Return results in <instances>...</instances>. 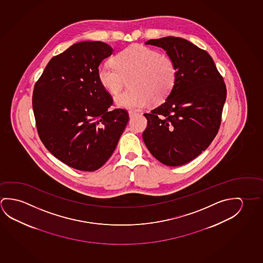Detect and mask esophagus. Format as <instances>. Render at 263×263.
<instances>
[{
  "label": "esophagus",
  "mask_w": 263,
  "mask_h": 263,
  "mask_svg": "<svg viewBox=\"0 0 263 263\" xmlns=\"http://www.w3.org/2000/svg\"><path fill=\"white\" fill-rule=\"evenodd\" d=\"M137 115L138 113L135 112V111H132V110H130V111H129V118H130V119H133V118L135 117V116H137Z\"/></svg>",
  "instance_id": "obj_1"
}]
</instances>
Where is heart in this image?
Returning a JSON list of instances; mask_svg holds the SVG:
<instances>
[{
    "label": "heart",
    "mask_w": 263,
    "mask_h": 263,
    "mask_svg": "<svg viewBox=\"0 0 263 263\" xmlns=\"http://www.w3.org/2000/svg\"><path fill=\"white\" fill-rule=\"evenodd\" d=\"M112 65L98 68V80L104 89L117 95L128 80L129 89L116 97L120 108L137 110L152 100L161 103L170 96L177 80L174 59L142 45H133L120 51L111 59Z\"/></svg>",
    "instance_id": "heart-1"
}]
</instances>
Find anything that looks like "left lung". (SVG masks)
<instances>
[{
	"label": "left lung",
	"instance_id": "1",
	"mask_svg": "<svg viewBox=\"0 0 263 263\" xmlns=\"http://www.w3.org/2000/svg\"><path fill=\"white\" fill-rule=\"evenodd\" d=\"M145 45L166 51L177 67L175 88L165 102L144 113L142 139L151 154L168 166L189 163L216 137L227 97L212 58L183 38L151 39Z\"/></svg>",
	"mask_w": 263,
	"mask_h": 263
}]
</instances>
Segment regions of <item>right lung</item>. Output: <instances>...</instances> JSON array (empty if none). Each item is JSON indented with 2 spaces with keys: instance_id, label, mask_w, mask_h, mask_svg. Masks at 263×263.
<instances>
[{
  "instance_id": "add662e5",
  "label": "right lung",
  "mask_w": 263,
  "mask_h": 263,
  "mask_svg": "<svg viewBox=\"0 0 263 263\" xmlns=\"http://www.w3.org/2000/svg\"><path fill=\"white\" fill-rule=\"evenodd\" d=\"M100 41L71 46L47 64L34 85L33 109L46 149L68 166L95 171L111 156L129 121L125 109L98 80V68L112 54Z\"/></svg>"
}]
</instances>
